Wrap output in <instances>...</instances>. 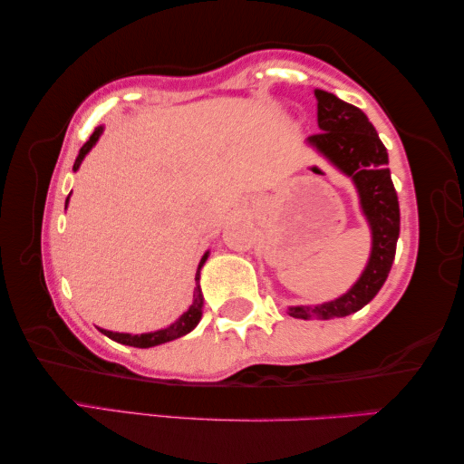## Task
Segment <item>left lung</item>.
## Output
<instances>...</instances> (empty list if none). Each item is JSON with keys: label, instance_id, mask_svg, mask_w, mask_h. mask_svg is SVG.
<instances>
[{"label": "left lung", "instance_id": "left-lung-1", "mask_svg": "<svg viewBox=\"0 0 464 464\" xmlns=\"http://www.w3.org/2000/svg\"><path fill=\"white\" fill-rule=\"evenodd\" d=\"M314 96L321 133L310 135L308 143L339 172L353 180L360 195V208L372 232V250L366 269L343 295L318 306L290 308L294 318L326 321V318L358 313L381 292L397 253L401 214L397 191L386 166L389 154L374 125L358 106L343 102L335 94L314 90Z\"/></svg>", "mask_w": 464, "mask_h": 464}]
</instances>
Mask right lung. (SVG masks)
I'll list each match as a JSON object with an SVG mask.
<instances>
[{"instance_id":"1","label":"right lung","mask_w":464,"mask_h":464,"mask_svg":"<svg viewBox=\"0 0 464 464\" xmlns=\"http://www.w3.org/2000/svg\"><path fill=\"white\" fill-rule=\"evenodd\" d=\"M102 133V127H96L94 133L90 135V140L83 143L78 158H75L73 162V170L80 169V164L83 158H86V154L90 150L94 148V143L98 141V138H101ZM67 201H70V197H67ZM65 201V205H67ZM209 253L203 255V259L199 263V267H197V276H195V294H193V304L188 306L187 313H182V316L179 318V321H174L170 326H166V329H160V331H154V333H141V335H129V333H112V331H104L101 329L106 337L117 341V343H123V345H131V347H154V345H160V343H166V341H172V339H179L182 335H187V333H191L197 324H199L201 321V314H203V294H201V285H199V271L203 267V263L208 261Z\"/></svg>"}]
</instances>
